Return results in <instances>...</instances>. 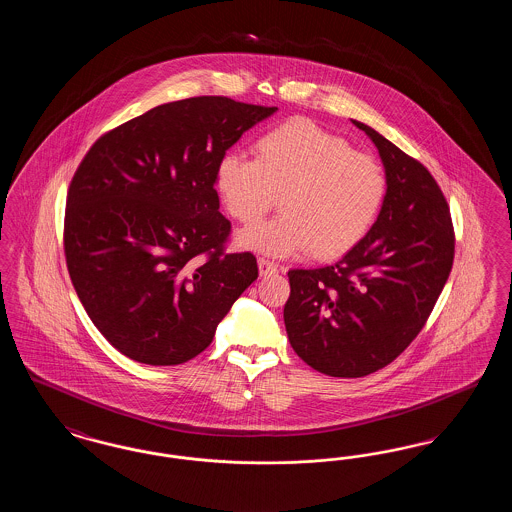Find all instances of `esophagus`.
<instances>
[{"mask_svg": "<svg viewBox=\"0 0 512 512\" xmlns=\"http://www.w3.org/2000/svg\"><path fill=\"white\" fill-rule=\"evenodd\" d=\"M259 272H261V276H268V274H276L278 272V265L276 263H272V261H268L265 257H259Z\"/></svg>", "mask_w": 512, "mask_h": 512, "instance_id": "obj_1", "label": "esophagus"}]
</instances>
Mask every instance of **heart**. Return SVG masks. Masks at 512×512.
Here are the masks:
<instances>
[{
  "mask_svg": "<svg viewBox=\"0 0 512 512\" xmlns=\"http://www.w3.org/2000/svg\"><path fill=\"white\" fill-rule=\"evenodd\" d=\"M215 186L232 219L251 226L278 194L280 215L242 234V244L286 257L305 249L336 259L359 244L378 217L388 178L382 163L315 122L292 119L253 144V159L224 155Z\"/></svg>",
  "mask_w": 512,
  "mask_h": 512,
  "instance_id": "heart-1",
  "label": "heart"
}]
</instances>
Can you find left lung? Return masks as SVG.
<instances>
[{
  "instance_id": "left-lung-1",
  "label": "left lung",
  "mask_w": 512,
  "mask_h": 512,
  "mask_svg": "<svg viewBox=\"0 0 512 512\" xmlns=\"http://www.w3.org/2000/svg\"><path fill=\"white\" fill-rule=\"evenodd\" d=\"M388 192L365 238L330 267L292 268L284 305L293 351L336 378L395 361L424 328L455 259V230L436 178L363 122Z\"/></svg>"
}]
</instances>
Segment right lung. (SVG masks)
Listing matches in <instances>:
<instances>
[{"label":"right lung","instance_id":"add662e5","mask_svg":"<svg viewBox=\"0 0 512 512\" xmlns=\"http://www.w3.org/2000/svg\"><path fill=\"white\" fill-rule=\"evenodd\" d=\"M276 107L224 96L159 105L105 132L74 172L63 247L80 303L103 338L144 365L205 351L257 280L228 253L215 176L226 149Z\"/></svg>","mask_w":512,"mask_h":512}]
</instances>
